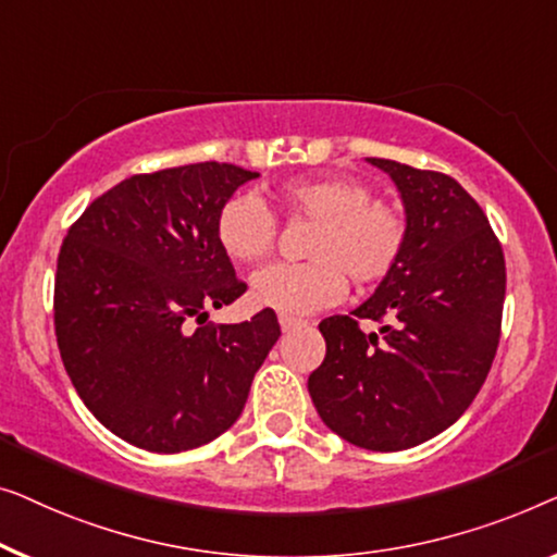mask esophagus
Here are the masks:
<instances>
[{"instance_id": "1", "label": "esophagus", "mask_w": 557, "mask_h": 557, "mask_svg": "<svg viewBox=\"0 0 557 557\" xmlns=\"http://www.w3.org/2000/svg\"><path fill=\"white\" fill-rule=\"evenodd\" d=\"M280 325H282V331H295V327H300L302 325V320L300 318H293V315H280Z\"/></svg>"}]
</instances>
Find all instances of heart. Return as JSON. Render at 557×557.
<instances>
[{
  "mask_svg": "<svg viewBox=\"0 0 557 557\" xmlns=\"http://www.w3.org/2000/svg\"><path fill=\"white\" fill-rule=\"evenodd\" d=\"M282 209L315 222L308 262H277L252 277V297L282 315H308L331 308L356 285L386 280L401 262L409 222L394 203L379 201L366 184L348 176L289 178L277 189ZM277 216L255 194H234L216 214L214 234L230 260L255 264L277 242Z\"/></svg>",
  "mask_w": 557,
  "mask_h": 557,
  "instance_id": "1",
  "label": "heart"
}]
</instances>
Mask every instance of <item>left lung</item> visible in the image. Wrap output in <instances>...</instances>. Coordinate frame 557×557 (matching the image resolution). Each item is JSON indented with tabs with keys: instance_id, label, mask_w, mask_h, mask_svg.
Here are the masks:
<instances>
[{
	"instance_id": "1",
	"label": "left lung",
	"mask_w": 557,
	"mask_h": 557,
	"mask_svg": "<svg viewBox=\"0 0 557 557\" xmlns=\"http://www.w3.org/2000/svg\"><path fill=\"white\" fill-rule=\"evenodd\" d=\"M401 191L409 242L350 315L320 323L308 391L327 429L371 451L411 449L469 409L499 346L505 255L480 203L438 171L368 159ZM360 319L382 323L363 334Z\"/></svg>"
}]
</instances>
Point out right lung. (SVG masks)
Listing matches in <instances>:
<instances>
[{
  "label": "right lung",
  "instance_id": "obj_1",
  "mask_svg": "<svg viewBox=\"0 0 557 557\" xmlns=\"http://www.w3.org/2000/svg\"><path fill=\"white\" fill-rule=\"evenodd\" d=\"M260 174L189 163L136 174L70 226L54 275V335L77 396L100 424L156 454L197 449L226 432L280 338L275 310L207 323L237 300L214 224Z\"/></svg>",
  "mask_w": 557,
  "mask_h": 557
}]
</instances>
